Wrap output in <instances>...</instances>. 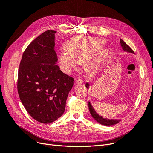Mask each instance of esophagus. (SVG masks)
<instances>
[{
  "label": "esophagus",
  "mask_w": 153,
  "mask_h": 153,
  "mask_svg": "<svg viewBox=\"0 0 153 153\" xmlns=\"http://www.w3.org/2000/svg\"><path fill=\"white\" fill-rule=\"evenodd\" d=\"M76 83L78 84H83L84 82H83V80L81 79H76Z\"/></svg>",
  "instance_id": "1"
}]
</instances>
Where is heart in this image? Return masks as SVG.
Here are the masks:
<instances>
[{
	"label": "heart",
	"mask_w": 153,
	"mask_h": 153,
	"mask_svg": "<svg viewBox=\"0 0 153 153\" xmlns=\"http://www.w3.org/2000/svg\"><path fill=\"white\" fill-rule=\"evenodd\" d=\"M105 44L100 38L76 37L68 43V49H61L59 54L60 64L63 71L71 73L84 61L95 54Z\"/></svg>",
	"instance_id": "1"
}]
</instances>
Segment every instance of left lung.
<instances>
[{
	"instance_id": "8db88e82",
	"label": "left lung",
	"mask_w": 153,
	"mask_h": 153,
	"mask_svg": "<svg viewBox=\"0 0 153 153\" xmlns=\"http://www.w3.org/2000/svg\"><path fill=\"white\" fill-rule=\"evenodd\" d=\"M120 43H121V47H123V49L124 51H127V52L134 53L133 50L130 47H129V46L126 43H125L123 39H120ZM85 86L88 89V88H89V84H88V83H87ZM89 108L90 113H91L92 116L93 117V118L96 120L97 122H98L101 124L105 125V126H111V125L115 124L118 123L120 121V120H114V119L110 120V119H104L103 117L100 116V115L98 114H96V112H95L94 110L93 109V108H92V106H91L90 103H89Z\"/></svg>"
}]
</instances>
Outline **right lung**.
<instances>
[{
	"label": "right lung",
	"instance_id": "right-lung-1",
	"mask_svg": "<svg viewBox=\"0 0 153 153\" xmlns=\"http://www.w3.org/2000/svg\"><path fill=\"white\" fill-rule=\"evenodd\" d=\"M56 31L47 30L25 50L18 69V95L27 112L41 123L63 114L74 78L60 70L54 50Z\"/></svg>",
	"mask_w": 153,
	"mask_h": 153
}]
</instances>
